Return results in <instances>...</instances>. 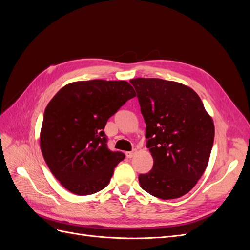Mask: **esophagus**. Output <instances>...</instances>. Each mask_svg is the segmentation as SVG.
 I'll return each mask as SVG.
<instances>
[{"label":"esophagus","mask_w":250,"mask_h":250,"mask_svg":"<svg viewBox=\"0 0 250 250\" xmlns=\"http://www.w3.org/2000/svg\"><path fill=\"white\" fill-rule=\"evenodd\" d=\"M135 154V150H133V151H129V152H126V156H127V158H131V157H133V155Z\"/></svg>","instance_id":"obj_1"}]
</instances>
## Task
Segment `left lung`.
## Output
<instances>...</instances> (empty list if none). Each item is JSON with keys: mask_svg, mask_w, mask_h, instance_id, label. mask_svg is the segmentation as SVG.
<instances>
[{"mask_svg": "<svg viewBox=\"0 0 250 250\" xmlns=\"http://www.w3.org/2000/svg\"><path fill=\"white\" fill-rule=\"evenodd\" d=\"M130 83L137 90L146 146L153 157L152 169L140 174V186L157 198H179L208 167L215 137L213 120L199 96L181 83L158 78Z\"/></svg>", "mask_w": 250, "mask_h": 250, "instance_id": "obj_1", "label": "left lung"}]
</instances>
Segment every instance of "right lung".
Listing matches in <instances>:
<instances>
[{
    "label": "right lung",
    "instance_id": "1",
    "mask_svg": "<svg viewBox=\"0 0 250 250\" xmlns=\"http://www.w3.org/2000/svg\"><path fill=\"white\" fill-rule=\"evenodd\" d=\"M135 97L126 81L73 82L52 98L43 113L41 149L50 171L67 191L90 195L106 187L125 158L110 151L104 127Z\"/></svg>",
    "mask_w": 250,
    "mask_h": 250
}]
</instances>
